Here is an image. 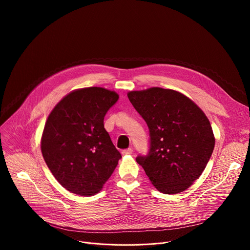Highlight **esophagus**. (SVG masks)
<instances>
[{
    "label": "esophagus",
    "mask_w": 250,
    "mask_h": 250,
    "mask_svg": "<svg viewBox=\"0 0 250 250\" xmlns=\"http://www.w3.org/2000/svg\"><path fill=\"white\" fill-rule=\"evenodd\" d=\"M133 149H130V148H128V149H125V150H124L123 151V155H132L133 154Z\"/></svg>",
    "instance_id": "esophagus-1"
}]
</instances>
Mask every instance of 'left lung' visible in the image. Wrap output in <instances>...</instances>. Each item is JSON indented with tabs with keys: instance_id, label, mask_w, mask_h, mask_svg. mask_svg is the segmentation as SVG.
<instances>
[{
	"instance_id": "obj_1",
	"label": "left lung",
	"mask_w": 250,
	"mask_h": 250,
	"mask_svg": "<svg viewBox=\"0 0 250 250\" xmlns=\"http://www.w3.org/2000/svg\"><path fill=\"white\" fill-rule=\"evenodd\" d=\"M127 97L149 127L147 155L136 160L159 191L188 188L205 170L215 147L213 129L202 109L177 91L159 87Z\"/></svg>"
}]
</instances>
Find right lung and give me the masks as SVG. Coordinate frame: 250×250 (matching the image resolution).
Segmentation results:
<instances>
[{"label": "right lung", "instance_id": "right-lung-1", "mask_svg": "<svg viewBox=\"0 0 250 250\" xmlns=\"http://www.w3.org/2000/svg\"><path fill=\"white\" fill-rule=\"evenodd\" d=\"M117 100L113 91L84 88L63 97L48 115L42 156L52 175L69 191L96 194L122 158L103 124Z\"/></svg>", "mask_w": 250, "mask_h": 250}]
</instances>
